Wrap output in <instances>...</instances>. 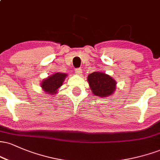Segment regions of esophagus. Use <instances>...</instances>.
Here are the masks:
<instances>
[{
  "label": "esophagus",
  "instance_id": "esophagus-1",
  "mask_svg": "<svg viewBox=\"0 0 160 160\" xmlns=\"http://www.w3.org/2000/svg\"><path fill=\"white\" fill-rule=\"evenodd\" d=\"M82 73V70L80 68H76L75 69V74H81Z\"/></svg>",
  "mask_w": 160,
  "mask_h": 160
}]
</instances>
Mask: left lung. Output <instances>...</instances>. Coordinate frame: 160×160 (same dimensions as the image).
<instances>
[{"label": "left lung", "instance_id": "8db88e82", "mask_svg": "<svg viewBox=\"0 0 160 160\" xmlns=\"http://www.w3.org/2000/svg\"><path fill=\"white\" fill-rule=\"evenodd\" d=\"M88 82L94 95L99 97L109 96L116 89V82L109 75L102 72H93L88 76Z\"/></svg>", "mask_w": 160, "mask_h": 160}]
</instances>
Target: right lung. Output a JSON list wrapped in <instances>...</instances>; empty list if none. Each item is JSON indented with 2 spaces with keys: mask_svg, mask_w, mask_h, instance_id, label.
Here are the masks:
<instances>
[{
  "mask_svg": "<svg viewBox=\"0 0 160 160\" xmlns=\"http://www.w3.org/2000/svg\"><path fill=\"white\" fill-rule=\"evenodd\" d=\"M67 74L63 73H56L43 80L41 83V87L46 92L52 95L57 92V89L63 83L64 80Z\"/></svg>",
  "mask_w": 160,
  "mask_h": 160,
  "instance_id": "add662e5",
  "label": "right lung"
}]
</instances>
